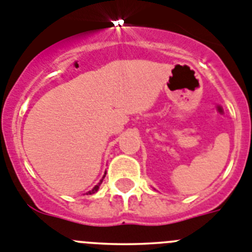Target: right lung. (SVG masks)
I'll return each mask as SVG.
<instances>
[{"label":"right lung","mask_w":252,"mask_h":252,"mask_svg":"<svg viewBox=\"0 0 252 252\" xmlns=\"http://www.w3.org/2000/svg\"><path fill=\"white\" fill-rule=\"evenodd\" d=\"M103 178H104V175H103ZM103 178H102V180H103ZM102 180H101V182H99V183H98V184H97V186H95V187H94V188H93V189H92V190H90V192L87 193V194H93V193H95V192H97V190H98V188H99V186H101V183H102Z\"/></svg>","instance_id":"add662e5"}]
</instances>
